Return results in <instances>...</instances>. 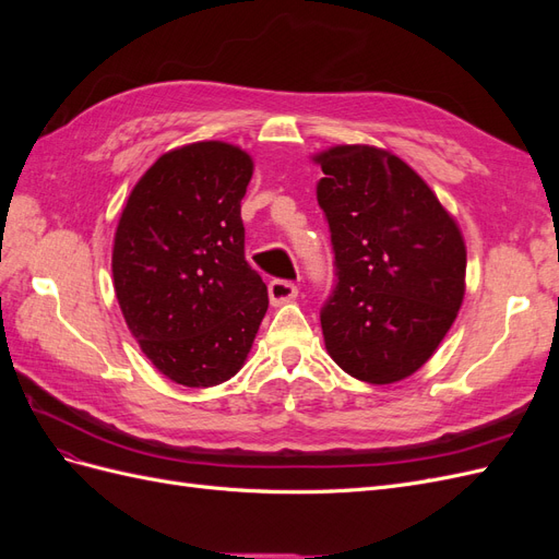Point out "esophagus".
Here are the masks:
<instances>
[{"label":"esophagus","mask_w":559,"mask_h":559,"mask_svg":"<svg viewBox=\"0 0 559 559\" xmlns=\"http://www.w3.org/2000/svg\"><path fill=\"white\" fill-rule=\"evenodd\" d=\"M267 294L273 306H282V302H289L298 296V286L286 280H273L267 284Z\"/></svg>","instance_id":"1"}]
</instances>
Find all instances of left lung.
<instances>
[{
  "label": "left lung",
  "instance_id": "obj_1",
  "mask_svg": "<svg viewBox=\"0 0 559 559\" xmlns=\"http://www.w3.org/2000/svg\"><path fill=\"white\" fill-rule=\"evenodd\" d=\"M314 160L337 277L321 308L326 349L352 378L399 382L429 361L456 319L462 230L425 179L384 148L345 144Z\"/></svg>",
  "mask_w": 559,
  "mask_h": 559
}]
</instances>
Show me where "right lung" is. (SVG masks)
<instances>
[{
  "label": "right lung",
  "mask_w": 559,
  "mask_h": 559,
  "mask_svg": "<svg viewBox=\"0 0 559 559\" xmlns=\"http://www.w3.org/2000/svg\"><path fill=\"white\" fill-rule=\"evenodd\" d=\"M247 151L195 142L167 151L134 183L114 235L118 306L165 378L214 386L242 368L267 310L245 259Z\"/></svg>",
  "instance_id": "right-lung-1"
}]
</instances>
